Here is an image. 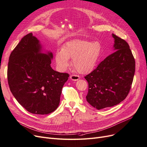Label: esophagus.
I'll list each match as a JSON object with an SVG mask.
<instances>
[{
	"label": "esophagus",
	"instance_id": "obj_1",
	"mask_svg": "<svg viewBox=\"0 0 147 147\" xmlns=\"http://www.w3.org/2000/svg\"><path fill=\"white\" fill-rule=\"evenodd\" d=\"M69 78L71 79V80H73V81H77L79 79H80V77L78 75H74V74H73V75H71L70 77H69Z\"/></svg>",
	"mask_w": 147,
	"mask_h": 147
}]
</instances>
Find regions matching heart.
<instances>
[{
	"label": "heart",
	"instance_id": "1",
	"mask_svg": "<svg viewBox=\"0 0 147 147\" xmlns=\"http://www.w3.org/2000/svg\"><path fill=\"white\" fill-rule=\"evenodd\" d=\"M102 52V46L98 42H90L74 39L65 43L55 54L58 67L65 70L69 65V58L75 70L82 74L91 71L96 66Z\"/></svg>",
	"mask_w": 147,
	"mask_h": 147
}]
</instances>
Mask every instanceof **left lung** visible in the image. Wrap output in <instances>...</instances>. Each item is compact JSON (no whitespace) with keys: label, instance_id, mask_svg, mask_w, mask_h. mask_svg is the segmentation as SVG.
<instances>
[{"label":"left lung","instance_id":"8db88e82","mask_svg":"<svg viewBox=\"0 0 147 147\" xmlns=\"http://www.w3.org/2000/svg\"><path fill=\"white\" fill-rule=\"evenodd\" d=\"M112 36L115 51L84 77L89 84L86 100L97 110L123 101L132 86L135 71V59L128 43L116 35Z\"/></svg>","mask_w":147,"mask_h":147}]
</instances>
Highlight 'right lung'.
<instances>
[{
	"instance_id": "add662e5",
	"label": "right lung",
	"mask_w": 147,
	"mask_h": 147,
	"mask_svg": "<svg viewBox=\"0 0 147 147\" xmlns=\"http://www.w3.org/2000/svg\"><path fill=\"white\" fill-rule=\"evenodd\" d=\"M40 41L30 33L11 52L7 81L12 95L28 112L48 114L59 105L62 89L69 74L51 67L53 54L42 53Z\"/></svg>"
}]
</instances>
